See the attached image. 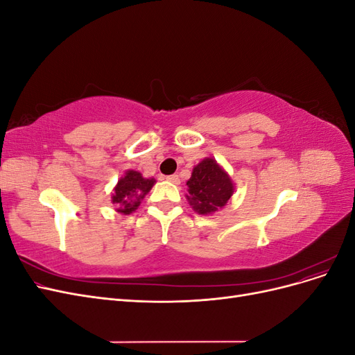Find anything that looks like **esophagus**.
I'll list each match as a JSON object with an SVG mask.
<instances>
[{
	"instance_id": "obj_1",
	"label": "esophagus",
	"mask_w": 355,
	"mask_h": 355,
	"mask_svg": "<svg viewBox=\"0 0 355 355\" xmlns=\"http://www.w3.org/2000/svg\"><path fill=\"white\" fill-rule=\"evenodd\" d=\"M166 179H167L168 182H171V184H176V185H178V184H179V182H180V180H179V176H178V175H170V176H167Z\"/></svg>"
}]
</instances>
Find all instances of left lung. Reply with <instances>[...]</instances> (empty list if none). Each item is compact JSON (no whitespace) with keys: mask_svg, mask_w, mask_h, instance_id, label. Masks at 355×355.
<instances>
[{"mask_svg":"<svg viewBox=\"0 0 355 355\" xmlns=\"http://www.w3.org/2000/svg\"><path fill=\"white\" fill-rule=\"evenodd\" d=\"M192 209L200 214H210L222 209L232 197L234 185L231 178L213 158L198 163L187 182Z\"/></svg>","mask_w":355,"mask_h":355,"instance_id":"1","label":"left lung"}]
</instances>
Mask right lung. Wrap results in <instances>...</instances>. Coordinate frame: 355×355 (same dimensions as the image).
<instances>
[{"instance_id": "1", "label": "right lung", "mask_w": 355, "mask_h": 355, "mask_svg": "<svg viewBox=\"0 0 355 355\" xmlns=\"http://www.w3.org/2000/svg\"><path fill=\"white\" fill-rule=\"evenodd\" d=\"M154 182V179L144 178L139 171H125V176L118 180L112 194V202L118 206V211L124 214L135 211L141 200L151 191Z\"/></svg>"}]
</instances>
